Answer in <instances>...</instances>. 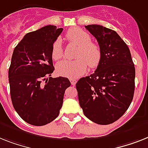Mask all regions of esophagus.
<instances>
[{
	"mask_svg": "<svg viewBox=\"0 0 148 148\" xmlns=\"http://www.w3.org/2000/svg\"><path fill=\"white\" fill-rule=\"evenodd\" d=\"M69 81H70V82H71V84L73 85H75V84H76V80H75V79H69Z\"/></svg>",
	"mask_w": 148,
	"mask_h": 148,
	"instance_id": "1",
	"label": "esophagus"
}]
</instances>
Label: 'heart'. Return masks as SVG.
I'll list each match as a JSON object with an SVG mask.
<instances>
[{
    "instance_id": "heart-1",
    "label": "heart",
    "mask_w": 148,
    "mask_h": 148,
    "mask_svg": "<svg viewBox=\"0 0 148 148\" xmlns=\"http://www.w3.org/2000/svg\"><path fill=\"white\" fill-rule=\"evenodd\" d=\"M70 43L79 47L75 60H63L57 65V72L60 75L69 79H76L87 71L88 65L91 69L98 66L101 63V47L91 41V36L79 28L70 29L66 35ZM51 57L53 60H59L63 57V50L60 39L53 42L51 48Z\"/></svg>"
}]
</instances>
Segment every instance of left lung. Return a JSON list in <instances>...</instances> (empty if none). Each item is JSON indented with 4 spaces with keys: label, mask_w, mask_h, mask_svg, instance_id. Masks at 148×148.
<instances>
[{
    "label": "left lung",
    "mask_w": 148,
    "mask_h": 148,
    "mask_svg": "<svg viewBox=\"0 0 148 148\" xmlns=\"http://www.w3.org/2000/svg\"><path fill=\"white\" fill-rule=\"evenodd\" d=\"M85 28L97 39L102 57L93 74L77 82L79 105L88 119L108 125L118 120L131 104L135 65L129 48L115 31L95 24Z\"/></svg>",
    "instance_id": "8db88e82"
}]
</instances>
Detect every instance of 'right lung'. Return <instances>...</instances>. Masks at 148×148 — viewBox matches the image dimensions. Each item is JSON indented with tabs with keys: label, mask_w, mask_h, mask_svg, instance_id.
<instances>
[{
	"label": "right lung",
	"mask_w": 148,
	"mask_h": 148,
	"mask_svg": "<svg viewBox=\"0 0 148 148\" xmlns=\"http://www.w3.org/2000/svg\"><path fill=\"white\" fill-rule=\"evenodd\" d=\"M63 28L46 25L27 33L14 48L9 68L12 103L23 120L36 126L54 120L63 106L67 78H52L53 42ZM45 81V83L43 82Z\"/></svg>",
	"instance_id": "obj_1"
}]
</instances>
